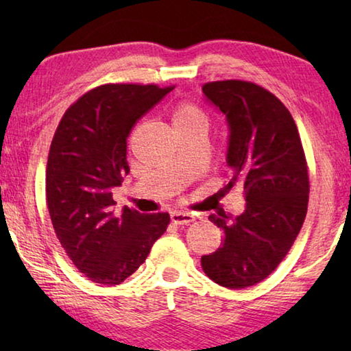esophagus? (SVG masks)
I'll return each instance as SVG.
<instances>
[{"label": "esophagus", "mask_w": 351, "mask_h": 351, "mask_svg": "<svg viewBox=\"0 0 351 351\" xmlns=\"http://www.w3.org/2000/svg\"><path fill=\"white\" fill-rule=\"evenodd\" d=\"M170 219H171V223H175V224H189L193 221V217L186 212H171Z\"/></svg>", "instance_id": "obj_1"}]
</instances>
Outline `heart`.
I'll return each instance as SVG.
<instances>
[{
  "mask_svg": "<svg viewBox=\"0 0 351 351\" xmlns=\"http://www.w3.org/2000/svg\"><path fill=\"white\" fill-rule=\"evenodd\" d=\"M171 122H173L175 128L192 125V123H204L206 125V116L198 105L182 102L176 106L173 114H171Z\"/></svg>",
  "mask_w": 351,
  "mask_h": 351,
  "instance_id": "1",
  "label": "heart"
}]
</instances>
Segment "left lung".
<instances>
[{"label": "left lung", "instance_id": "left-lung-1", "mask_svg": "<svg viewBox=\"0 0 351 351\" xmlns=\"http://www.w3.org/2000/svg\"><path fill=\"white\" fill-rule=\"evenodd\" d=\"M203 93L229 123L226 184L243 187L245 212L229 221L209 219L223 230V246L201 257L206 276L241 289L265 280L287 257L300 232L310 197L305 152L293 116L271 91L246 80H217Z\"/></svg>", "mask_w": 351, "mask_h": 351}]
</instances>
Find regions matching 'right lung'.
Returning a JSON list of instances; mask_svg holds the SVG:
<instances>
[{
	"instance_id": "1",
	"label": "right lung",
	"mask_w": 351,
	"mask_h": 351,
	"mask_svg": "<svg viewBox=\"0 0 351 351\" xmlns=\"http://www.w3.org/2000/svg\"><path fill=\"white\" fill-rule=\"evenodd\" d=\"M171 86L105 83L64 111L46 165V204L68 257L94 283L114 287L144 263L169 213H114L111 190L128 175L127 139Z\"/></svg>"
}]
</instances>
